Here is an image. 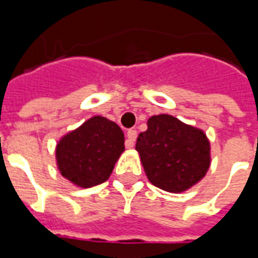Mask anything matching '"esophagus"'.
<instances>
[{
  "mask_svg": "<svg viewBox=\"0 0 258 258\" xmlns=\"http://www.w3.org/2000/svg\"><path fill=\"white\" fill-rule=\"evenodd\" d=\"M137 140V131L135 130H128L127 131V141H125V146L127 148H133L134 142Z\"/></svg>",
  "mask_w": 258,
  "mask_h": 258,
  "instance_id": "34e87169",
  "label": "esophagus"
}]
</instances>
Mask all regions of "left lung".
Segmentation results:
<instances>
[{
	"label": "left lung",
	"mask_w": 258,
	"mask_h": 258,
	"mask_svg": "<svg viewBox=\"0 0 258 258\" xmlns=\"http://www.w3.org/2000/svg\"><path fill=\"white\" fill-rule=\"evenodd\" d=\"M135 149L152 184L178 194L205 177L210 166V144L202 130L170 114L152 116Z\"/></svg>",
	"instance_id": "obj_1"
}]
</instances>
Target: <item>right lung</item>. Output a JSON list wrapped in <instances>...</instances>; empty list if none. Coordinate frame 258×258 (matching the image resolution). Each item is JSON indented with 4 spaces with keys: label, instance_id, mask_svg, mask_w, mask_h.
Segmentation results:
<instances>
[{
    "label": "right lung",
    "instance_id": "1",
    "mask_svg": "<svg viewBox=\"0 0 258 258\" xmlns=\"http://www.w3.org/2000/svg\"><path fill=\"white\" fill-rule=\"evenodd\" d=\"M123 151L121 128L107 118L94 116L59 141V171L73 184L91 188L109 178Z\"/></svg>",
    "mask_w": 258,
    "mask_h": 258
}]
</instances>
